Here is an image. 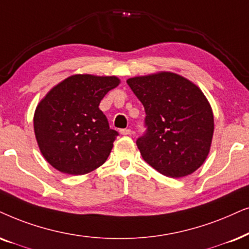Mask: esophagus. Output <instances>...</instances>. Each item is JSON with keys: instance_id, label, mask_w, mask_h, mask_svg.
Segmentation results:
<instances>
[{"instance_id": "obj_1", "label": "esophagus", "mask_w": 249, "mask_h": 249, "mask_svg": "<svg viewBox=\"0 0 249 249\" xmlns=\"http://www.w3.org/2000/svg\"><path fill=\"white\" fill-rule=\"evenodd\" d=\"M120 134L121 135H124V136H127V135H130L131 134V130H130V129H121Z\"/></svg>"}]
</instances>
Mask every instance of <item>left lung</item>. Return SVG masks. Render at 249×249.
<instances>
[{
  "label": "left lung",
  "mask_w": 249,
  "mask_h": 249,
  "mask_svg": "<svg viewBox=\"0 0 249 249\" xmlns=\"http://www.w3.org/2000/svg\"><path fill=\"white\" fill-rule=\"evenodd\" d=\"M127 83L146 113V132L136 142L143 159L172 178L195 173L214 134L212 106L199 87L172 72L130 77Z\"/></svg>",
  "instance_id": "obj_1"
}]
</instances>
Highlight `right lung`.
I'll return each mask as SVG.
<instances>
[{
	"label": "right lung",
	"mask_w": 249,
	"mask_h": 249,
	"mask_svg": "<svg viewBox=\"0 0 249 249\" xmlns=\"http://www.w3.org/2000/svg\"><path fill=\"white\" fill-rule=\"evenodd\" d=\"M117 76L75 74L38 103L34 132L42 156L57 170L85 175L107 160L118 131L109 129L99 103L119 86Z\"/></svg>",
	"instance_id": "obj_1"
}]
</instances>
